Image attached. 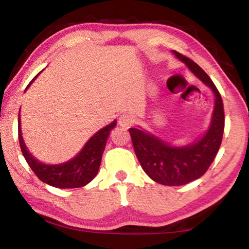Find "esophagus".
Instances as JSON below:
<instances>
[{
  "mask_svg": "<svg viewBox=\"0 0 249 249\" xmlns=\"http://www.w3.org/2000/svg\"><path fill=\"white\" fill-rule=\"evenodd\" d=\"M133 123V117L129 114H123L119 117V125L121 127L127 128L128 126L132 125Z\"/></svg>",
  "mask_w": 249,
  "mask_h": 249,
  "instance_id": "obj_1",
  "label": "esophagus"
}]
</instances>
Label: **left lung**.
Returning <instances> with one entry per match:
<instances>
[{
	"mask_svg": "<svg viewBox=\"0 0 249 249\" xmlns=\"http://www.w3.org/2000/svg\"><path fill=\"white\" fill-rule=\"evenodd\" d=\"M177 59L214 94V107L208 129L187 145H172L141 126L129 128L135 154L147 176L163 185H182L199 179L209 169L220 149L224 132V108L212 80L195 61L172 50Z\"/></svg>",
	"mask_w": 249,
	"mask_h": 249,
	"instance_id": "obj_1",
	"label": "left lung"
}]
</instances>
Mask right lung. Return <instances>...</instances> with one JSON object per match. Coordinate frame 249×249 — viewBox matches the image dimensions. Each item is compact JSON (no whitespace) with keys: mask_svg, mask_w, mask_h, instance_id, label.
<instances>
[{"mask_svg":"<svg viewBox=\"0 0 249 249\" xmlns=\"http://www.w3.org/2000/svg\"><path fill=\"white\" fill-rule=\"evenodd\" d=\"M39 74L40 72L32 80L26 90ZM115 126L116 121H113L111 124L104 126L103 128L98 130L93 136L89 138V141L86 142L82 149L73 158L66 162L57 163V165H48V163L41 162L40 160L34 157L33 154L28 150L22 135L19 115L18 140L20 149H22L23 156L26 159L28 166L32 168V170L43 182L59 189L80 188L91 182L98 175L107 137L109 132Z\"/></svg>","mask_w":249,"mask_h":249,"instance_id":"right-lung-1","label":"right lung"}]
</instances>
